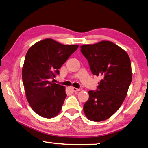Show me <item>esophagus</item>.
I'll use <instances>...</instances> for the list:
<instances>
[{
	"instance_id": "obj_1",
	"label": "esophagus",
	"mask_w": 148,
	"mask_h": 148,
	"mask_svg": "<svg viewBox=\"0 0 148 148\" xmlns=\"http://www.w3.org/2000/svg\"><path fill=\"white\" fill-rule=\"evenodd\" d=\"M72 90L74 91V92H77V91H79L80 89L79 88H75V87H72Z\"/></svg>"
}]
</instances>
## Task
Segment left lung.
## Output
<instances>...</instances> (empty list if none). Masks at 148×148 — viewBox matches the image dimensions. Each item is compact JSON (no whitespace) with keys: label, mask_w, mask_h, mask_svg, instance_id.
<instances>
[{"label":"left lung","mask_w":148,"mask_h":148,"mask_svg":"<svg viewBox=\"0 0 148 148\" xmlns=\"http://www.w3.org/2000/svg\"><path fill=\"white\" fill-rule=\"evenodd\" d=\"M94 75L100 76L97 89L89 90L83 106L88 120L108 119L122 106L132 80L130 58L125 50L108 41L80 47Z\"/></svg>","instance_id":"1"}]
</instances>
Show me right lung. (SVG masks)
Listing matches in <instances>:
<instances>
[{
    "label": "right lung",
    "instance_id": "1",
    "mask_svg": "<svg viewBox=\"0 0 148 148\" xmlns=\"http://www.w3.org/2000/svg\"><path fill=\"white\" fill-rule=\"evenodd\" d=\"M78 45H62L52 39L35 43L26 53L22 70L26 96L32 109L46 119L60 113L66 96L65 87L49 82Z\"/></svg>",
    "mask_w": 148,
    "mask_h": 148
}]
</instances>
